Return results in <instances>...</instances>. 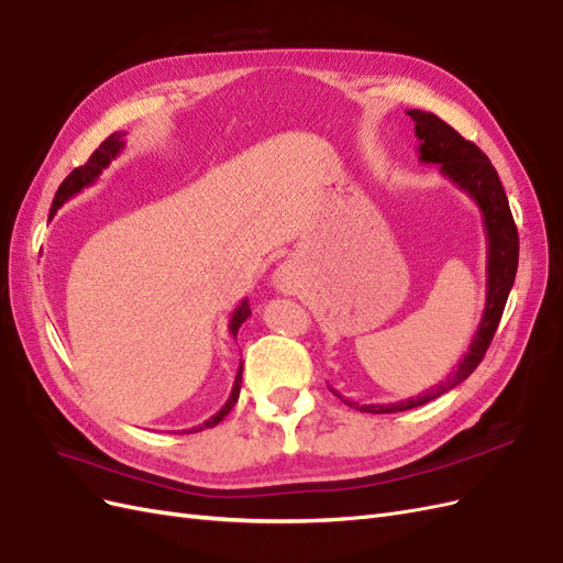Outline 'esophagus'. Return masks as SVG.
I'll return each mask as SVG.
<instances>
[{
    "label": "esophagus",
    "mask_w": 563,
    "mask_h": 563,
    "mask_svg": "<svg viewBox=\"0 0 563 563\" xmlns=\"http://www.w3.org/2000/svg\"><path fill=\"white\" fill-rule=\"evenodd\" d=\"M275 284H277V288L282 294H291L294 291V282H291V272L288 269H282V272H277V277H275Z\"/></svg>",
    "instance_id": "34e87169"
}]
</instances>
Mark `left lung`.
I'll return each instance as SVG.
<instances>
[{"mask_svg": "<svg viewBox=\"0 0 563 563\" xmlns=\"http://www.w3.org/2000/svg\"><path fill=\"white\" fill-rule=\"evenodd\" d=\"M406 114L413 119V129L418 135V159L422 164H439V174L446 180H451L460 192H465L484 218L486 230V302L482 321L476 327L472 343L463 360L453 366L446 380L439 385L424 389L418 397H408L395 404H360L345 399L340 391L331 387L335 397L343 399L347 406H354L362 413H399L428 404L441 395H446L449 389L470 378V373L482 364L484 354L490 345L493 335L500 323L503 310L512 284L517 277L519 265V234L512 211H509V201L503 190V183L498 178V172L493 168L490 159L474 143L465 141L455 129H451L444 119H439L432 112L424 110H406Z\"/></svg>", "mask_w": 563, "mask_h": 563, "instance_id": "1", "label": "left lung"}]
</instances>
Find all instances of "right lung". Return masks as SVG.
Instances as JSON below:
<instances>
[{
	"label": "right lung",
	"instance_id": "add662e5",
	"mask_svg": "<svg viewBox=\"0 0 563 563\" xmlns=\"http://www.w3.org/2000/svg\"><path fill=\"white\" fill-rule=\"evenodd\" d=\"M124 135H126V131H114L112 135H108V139H106L103 143H100V147H98V150L93 152V155L89 157V162L84 164V166H79V168H75V172L60 183L58 192H56V197H54V203H51L48 220L58 213V209L63 207V203H65L67 199H73L75 195H79V192L84 190V187H89V185H93V183L98 180V176L103 174L106 168L112 164V159L119 155V152L124 150ZM249 317H251L249 298H244V300L234 308V312H232V317H230V323H228V331H230V335H232V338H236V331H240V327H242V323H244ZM242 371H244V366L240 364V368H236V376H234L232 391H230L228 401L223 404V408H220V411H218L216 416H211L207 422H201L199 428H192L190 432L207 430V428H216V424H218L220 420H225V416L232 411V406L236 404V399H240V389H242Z\"/></svg>",
	"mask_w": 563,
	"mask_h": 563
}]
</instances>
